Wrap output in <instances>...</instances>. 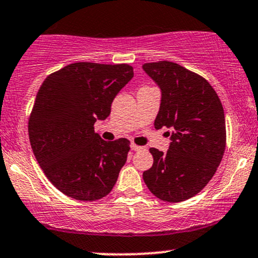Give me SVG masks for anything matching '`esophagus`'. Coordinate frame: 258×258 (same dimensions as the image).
I'll return each mask as SVG.
<instances>
[{
    "label": "esophagus",
    "instance_id": "esophagus-1",
    "mask_svg": "<svg viewBox=\"0 0 258 258\" xmlns=\"http://www.w3.org/2000/svg\"><path fill=\"white\" fill-rule=\"evenodd\" d=\"M131 149H132V150H135V152H137V150H142V149H144V147L137 146V144L132 143V144H131Z\"/></svg>",
    "mask_w": 258,
    "mask_h": 258
}]
</instances>
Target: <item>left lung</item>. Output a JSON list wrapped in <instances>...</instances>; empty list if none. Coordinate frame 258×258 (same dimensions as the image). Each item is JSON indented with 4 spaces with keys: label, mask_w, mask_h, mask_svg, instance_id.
Segmentation results:
<instances>
[{
    "label": "left lung",
    "mask_w": 258,
    "mask_h": 258,
    "mask_svg": "<svg viewBox=\"0 0 258 258\" xmlns=\"http://www.w3.org/2000/svg\"><path fill=\"white\" fill-rule=\"evenodd\" d=\"M143 70L161 90L156 130L167 127L166 153L150 148L153 166L143 172L152 193L167 203L190 199L205 188L226 150V120L212 86L173 61L146 63Z\"/></svg>",
    "instance_id": "1"
}]
</instances>
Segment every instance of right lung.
Returning <instances> with one entry per match:
<instances>
[{"label":"right lung","instance_id":"add662e5","mask_svg":"<svg viewBox=\"0 0 258 258\" xmlns=\"http://www.w3.org/2000/svg\"><path fill=\"white\" fill-rule=\"evenodd\" d=\"M133 78L128 64L74 63L41 85L29 119L38 165L61 193L80 201L104 198L116 183L130 141L106 142L94 122L110 115L111 103Z\"/></svg>","mask_w":258,"mask_h":258}]
</instances>
